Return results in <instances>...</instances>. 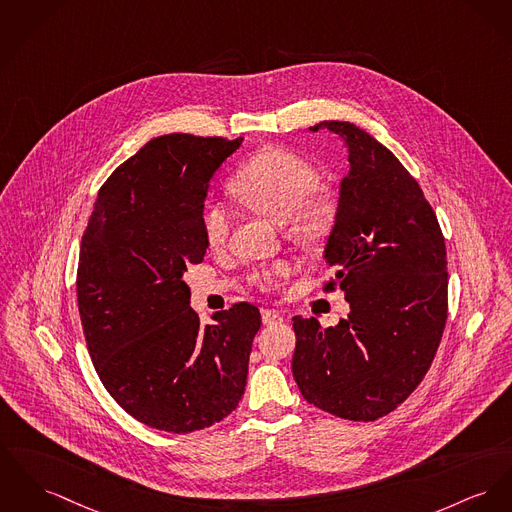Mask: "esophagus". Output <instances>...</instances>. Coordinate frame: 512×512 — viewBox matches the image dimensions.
Segmentation results:
<instances>
[{
    "label": "esophagus",
    "mask_w": 512,
    "mask_h": 512,
    "mask_svg": "<svg viewBox=\"0 0 512 512\" xmlns=\"http://www.w3.org/2000/svg\"><path fill=\"white\" fill-rule=\"evenodd\" d=\"M262 322L266 326H273V324H281L283 322V314L279 310H273V308H264L262 310Z\"/></svg>",
    "instance_id": "1"
}]
</instances>
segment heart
I'll use <instances>...</instances> for the list:
<instances>
[{"instance_id": "heart-1", "label": "heart", "mask_w": 512, "mask_h": 512, "mask_svg": "<svg viewBox=\"0 0 512 512\" xmlns=\"http://www.w3.org/2000/svg\"><path fill=\"white\" fill-rule=\"evenodd\" d=\"M231 192L250 209L283 221L291 239L308 246L326 244L338 231L340 192L318 182V171L303 157L266 147L252 155L231 180ZM202 233L211 248L223 246L231 233V215L221 204H205ZM291 264L281 260L256 273V281L277 285L287 279Z\"/></svg>"}]
</instances>
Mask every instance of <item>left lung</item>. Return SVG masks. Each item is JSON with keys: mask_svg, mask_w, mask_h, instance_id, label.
<instances>
[{"mask_svg": "<svg viewBox=\"0 0 512 512\" xmlns=\"http://www.w3.org/2000/svg\"><path fill=\"white\" fill-rule=\"evenodd\" d=\"M345 139L351 171L328 240L324 293L341 289L351 312L338 326L295 316L293 376L308 404L349 421L398 408L427 375L448 314L439 219L408 169L349 122H320Z\"/></svg>", "mask_w": 512, "mask_h": 512, "instance_id": "obj_1", "label": "left lung"}]
</instances>
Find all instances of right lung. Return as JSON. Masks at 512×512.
<instances>
[{"label": "right lung", "mask_w": 512, "mask_h": 512, "mask_svg": "<svg viewBox=\"0 0 512 512\" xmlns=\"http://www.w3.org/2000/svg\"><path fill=\"white\" fill-rule=\"evenodd\" d=\"M240 143L151 139L106 178L81 239L77 307L95 371L120 408L159 431L211 427L244 394L260 310L242 301L202 326L182 281L204 260L207 182Z\"/></svg>", "instance_id": "right-lung-1"}]
</instances>
